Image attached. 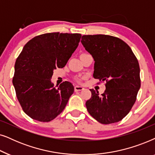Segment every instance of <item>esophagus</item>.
<instances>
[{"mask_svg":"<svg viewBox=\"0 0 155 155\" xmlns=\"http://www.w3.org/2000/svg\"><path fill=\"white\" fill-rule=\"evenodd\" d=\"M84 89V88L81 86H74V91H81Z\"/></svg>","mask_w":155,"mask_h":155,"instance_id":"34e87169","label":"esophagus"}]
</instances>
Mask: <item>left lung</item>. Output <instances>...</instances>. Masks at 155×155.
<instances>
[{
	"label": "left lung",
	"instance_id": "left-lung-1",
	"mask_svg": "<svg viewBox=\"0 0 155 155\" xmlns=\"http://www.w3.org/2000/svg\"><path fill=\"white\" fill-rule=\"evenodd\" d=\"M81 44L94 58V77L106 81L99 95L90 89L86 102L89 114L102 124L121 120L128 114L140 88V66L130 47L120 39L106 35H83Z\"/></svg>",
	"mask_w": 155,
	"mask_h": 155
}]
</instances>
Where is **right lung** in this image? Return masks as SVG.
Returning <instances> with one entry per match:
<instances>
[{
  "label": "right lung",
  "mask_w": 155,
  "mask_h": 155,
  "mask_svg": "<svg viewBox=\"0 0 155 155\" xmlns=\"http://www.w3.org/2000/svg\"><path fill=\"white\" fill-rule=\"evenodd\" d=\"M81 35L51 32L35 37L25 45L15 64L13 84L22 110L31 118L49 122L62 112L74 86L51 81L54 70L63 68L77 48Z\"/></svg>",
  "instance_id": "right-lung-1"
}]
</instances>
